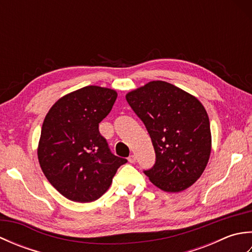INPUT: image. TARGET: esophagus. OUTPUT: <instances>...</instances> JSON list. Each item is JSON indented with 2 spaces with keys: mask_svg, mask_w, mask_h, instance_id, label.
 <instances>
[{
  "mask_svg": "<svg viewBox=\"0 0 252 252\" xmlns=\"http://www.w3.org/2000/svg\"><path fill=\"white\" fill-rule=\"evenodd\" d=\"M127 160H129V162L134 163L136 161V156H135V155H130L129 158H127Z\"/></svg>",
  "mask_w": 252,
  "mask_h": 252,
  "instance_id": "esophagus-1",
  "label": "esophagus"
}]
</instances>
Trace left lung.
<instances>
[{
	"mask_svg": "<svg viewBox=\"0 0 252 252\" xmlns=\"http://www.w3.org/2000/svg\"><path fill=\"white\" fill-rule=\"evenodd\" d=\"M126 98L145 125L156 154L153 168L144 173L164 191L189 189L200 178L211 153L205 107L195 96L164 81L148 82Z\"/></svg>",
	"mask_w": 252,
	"mask_h": 252,
	"instance_id": "left-lung-1",
	"label": "left lung"
}]
</instances>
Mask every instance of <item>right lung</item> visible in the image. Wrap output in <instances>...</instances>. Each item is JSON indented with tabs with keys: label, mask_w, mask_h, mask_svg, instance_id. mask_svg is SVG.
<instances>
[{
	"label": "right lung",
	"mask_w": 252,
	"mask_h": 252,
	"mask_svg": "<svg viewBox=\"0 0 252 252\" xmlns=\"http://www.w3.org/2000/svg\"><path fill=\"white\" fill-rule=\"evenodd\" d=\"M116 98L114 90L89 85L63 96L47 112L37 158L46 179L69 200L98 199L127 161L110 152L98 130Z\"/></svg>",
	"instance_id": "add662e5"
}]
</instances>
